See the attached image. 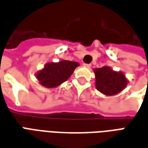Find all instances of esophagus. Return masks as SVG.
<instances>
[{"label":"esophagus","mask_w":148,"mask_h":148,"mask_svg":"<svg viewBox=\"0 0 148 148\" xmlns=\"http://www.w3.org/2000/svg\"><path fill=\"white\" fill-rule=\"evenodd\" d=\"M83 66H86V67H87V68H90V67H91V66H92V65H91V64H86V63H84Z\"/></svg>","instance_id":"1"}]
</instances>
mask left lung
I'll list each match as a JSON object with an SVG mask.
<instances>
[{
  "mask_svg": "<svg viewBox=\"0 0 148 148\" xmlns=\"http://www.w3.org/2000/svg\"><path fill=\"white\" fill-rule=\"evenodd\" d=\"M97 90L106 96L120 93L127 85V80L122 72H116L109 66L94 69Z\"/></svg>",
  "mask_w": 148,
  "mask_h": 148,
  "instance_id": "left-lung-1",
  "label": "left lung"
}]
</instances>
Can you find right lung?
I'll return each mask as SVG.
<instances>
[{"mask_svg":"<svg viewBox=\"0 0 148 148\" xmlns=\"http://www.w3.org/2000/svg\"><path fill=\"white\" fill-rule=\"evenodd\" d=\"M78 66V62L68 60L49 62L44 66L43 69L37 72L36 77L43 86L55 88L67 80Z\"/></svg>","mask_w":148,"mask_h":148,"instance_id":"right-lung-1","label":"right lung"}]
</instances>
